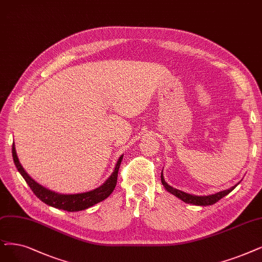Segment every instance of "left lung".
Wrapping results in <instances>:
<instances>
[{
	"label": "left lung",
	"instance_id": "1",
	"mask_svg": "<svg viewBox=\"0 0 262 262\" xmlns=\"http://www.w3.org/2000/svg\"><path fill=\"white\" fill-rule=\"evenodd\" d=\"M161 183H162V185L164 186V188L167 191L171 192L172 194H174L175 196H177L179 199H181V200L184 201L185 203H188V204L190 203V204H193V205H202V206L212 205V204L218 202L222 198L227 195L229 192H231L234 189V188L237 186V184H236L235 186L230 188V189H227V190H224V191H221V192H217V193H214V194H210V195H194V194L186 193L182 190L176 189V188L171 187L169 184H167L164 181L162 172H161Z\"/></svg>",
	"mask_w": 262,
	"mask_h": 262
}]
</instances>
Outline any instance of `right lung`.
<instances>
[{"instance_id": "right-lung-1", "label": "right lung", "mask_w": 262, "mask_h": 262, "mask_svg": "<svg viewBox=\"0 0 262 262\" xmlns=\"http://www.w3.org/2000/svg\"><path fill=\"white\" fill-rule=\"evenodd\" d=\"M12 152H13V159L17 170L19 171L20 174H21V176L24 177L25 181L31 188V190L33 191V193L39 199L40 201H43L47 205L59 208V210H64L67 212H78V211L86 210V208L93 206L103 200H105V199L114 191L115 187H116L119 166L123 157V155L119 157V159L116 163V166H115V170L112 173V175L105 181V183H104L102 186L98 187L97 189L90 190L87 192H82V193L62 194V193H58L47 189V188L36 183L33 179H31L19 162L14 143H13Z\"/></svg>"}]
</instances>
